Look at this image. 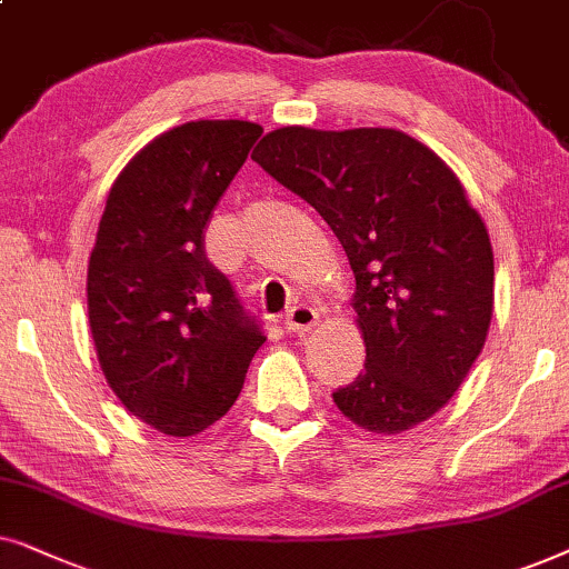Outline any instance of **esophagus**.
<instances>
[{"instance_id":"esophagus-1","label":"esophagus","mask_w":569,"mask_h":569,"mask_svg":"<svg viewBox=\"0 0 569 569\" xmlns=\"http://www.w3.org/2000/svg\"><path fill=\"white\" fill-rule=\"evenodd\" d=\"M320 322V312H317L315 307H307V305H297L289 309V315H286V330L293 332V336H305L315 328V325Z\"/></svg>"}]
</instances>
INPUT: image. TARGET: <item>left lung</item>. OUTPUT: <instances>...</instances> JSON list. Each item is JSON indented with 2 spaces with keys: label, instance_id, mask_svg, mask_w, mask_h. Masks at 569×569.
Masks as SVG:
<instances>
[{
  "label": "left lung",
  "instance_id": "obj_1",
  "mask_svg": "<svg viewBox=\"0 0 569 569\" xmlns=\"http://www.w3.org/2000/svg\"><path fill=\"white\" fill-rule=\"evenodd\" d=\"M252 161L325 218L356 278L363 372L332 392L372 435H400L456 396L495 309L481 216L435 150L406 132L280 127Z\"/></svg>",
  "mask_w": 569,
  "mask_h": 569
}]
</instances>
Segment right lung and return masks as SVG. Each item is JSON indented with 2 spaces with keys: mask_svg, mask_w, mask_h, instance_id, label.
<instances>
[{
  "mask_svg": "<svg viewBox=\"0 0 569 569\" xmlns=\"http://www.w3.org/2000/svg\"><path fill=\"white\" fill-rule=\"evenodd\" d=\"M260 124L200 119L148 142L113 181L88 262V320L121 406L171 437L229 413L264 343L206 226Z\"/></svg>",
  "mask_w": 569,
  "mask_h": 569,
  "instance_id": "obj_1",
  "label": "right lung"
}]
</instances>
